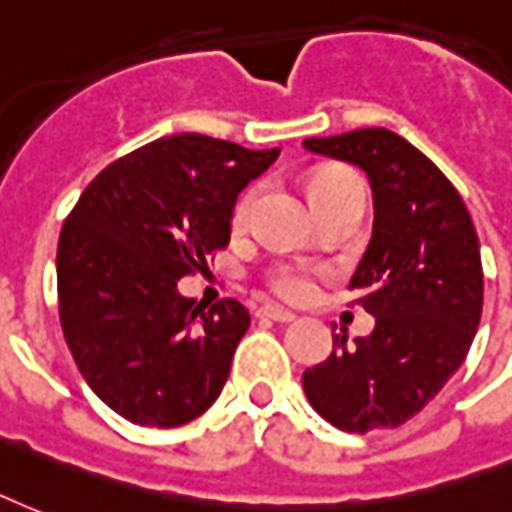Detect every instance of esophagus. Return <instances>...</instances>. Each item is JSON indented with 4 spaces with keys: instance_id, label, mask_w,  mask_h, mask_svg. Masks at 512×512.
Masks as SVG:
<instances>
[{
    "instance_id": "34e87169",
    "label": "esophagus",
    "mask_w": 512,
    "mask_h": 512,
    "mask_svg": "<svg viewBox=\"0 0 512 512\" xmlns=\"http://www.w3.org/2000/svg\"><path fill=\"white\" fill-rule=\"evenodd\" d=\"M257 314H260V317H268V320H276V323H293L295 320L293 312H287V309H282V306H276V304L260 306Z\"/></svg>"
}]
</instances>
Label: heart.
<instances>
[{
	"mask_svg": "<svg viewBox=\"0 0 512 512\" xmlns=\"http://www.w3.org/2000/svg\"><path fill=\"white\" fill-rule=\"evenodd\" d=\"M358 179H352L350 173L344 170H323L312 179V198L314 203H323L336 192H342L347 187H355ZM257 200V187H249L236 200L233 206V227H244L249 222V214H252V206ZM314 276H317V268L309 266V263H295V260H287V263H276L268 274V282L274 287L276 293L282 298H290V301H306L309 295L314 293Z\"/></svg>",
	"mask_w": 512,
	"mask_h": 512,
	"instance_id": "obj_1",
	"label": "heart"
}]
</instances>
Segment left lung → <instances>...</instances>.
Masks as SVG:
<instances>
[{
  "label": "left lung",
  "instance_id": "obj_1",
  "mask_svg": "<svg viewBox=\"0 0 512 512\" xmlns=\"http://www.w3.org/2000/svg\"><path fill=\"white\" fill-rule=\"evenodd\" d=\"M320 157L369 176L374 230L350 290L374 331L304 372L306 399L350 434L396 429L456 374L483 312V266L456 187L412 143L382 127L304 140Z\"/></svg>",
  "mask_w": 512,
  "mask_h": 512
}]
</instances>
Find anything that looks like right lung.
<instances>
[{
  "mask_svg": "<svg viewBox=\"0 0 512 512\" xmlns=\"http://www.w3.org/2000/svg\"><path fill=\"white\" fill-rule=\"evenodd\" d=\"M276 157L198 132L160 138L97 173L64 222V339L89 388L135 426H184L222 393L249 312L236 298L203 312L179 279L225 249L238 192Z\"/></svg>",
  "mask_w": 512,
  "mask_h": 512,
  "instance_id": "add662e5",
  "label": "right lung"
}]
</instances>
